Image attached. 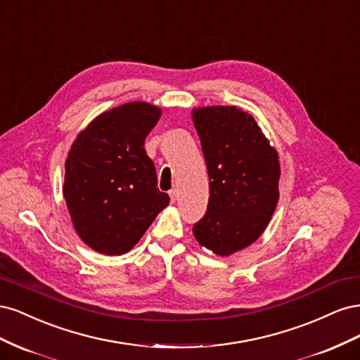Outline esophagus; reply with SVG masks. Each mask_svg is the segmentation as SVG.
<instances>
[{
	"mask_svg": "<svg viewBox=\"0 0 360 360\" xmlns=\"http://www.w3.org/2000/svg\"><path fill=\"white\" fill-rule=\"evenodd\" d=\"M169 198H171V202H176L177 198H179V191L177 189H171L169 191Z\"/></svg>",
	"mask_w": 360,
	"mask_h": 360,
	"instance_id": "obj_1",
	"label": "esophagus"
}]
</instances>
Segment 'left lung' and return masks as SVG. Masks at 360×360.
<instances>
[{"label": "left lung", "instance_id": "left-lung-1", "mask_svg": "<svg viewBox=\"0 0 360 360\" xmlns=\"http://www.w3.org/2000/svg\"><path fill=\"white\" fill-rule=\"evenodd\" d=\"M192 122L201 141L210 197L193 236L219 257L264 233L279 200V155L255 118L236 105L200 106Z\"/></svg>", "mask_w": 360, "mask_h": 360}]
</instances>
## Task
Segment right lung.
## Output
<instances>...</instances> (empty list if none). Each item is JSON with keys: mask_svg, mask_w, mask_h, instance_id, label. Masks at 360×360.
<instances>
[{"mask_svg": "<svg viewBox=\"0 0 360 360\" xmlns=\"http://www.w3.org/2000/svg\"><path fill=\"white\" fill-rule=\"evenodd\" d=\"M160 115L156 105L129 102L97 115L73 141L63 197L75 231L96 252H129L169 204L144 148Z\"/></svg>", "mask_w": 360, "mask_h": 360, "instance_id": "1", "label": "right lung"}]
</instances>
